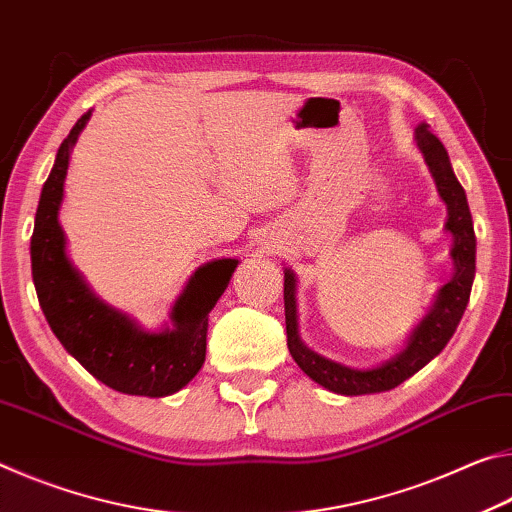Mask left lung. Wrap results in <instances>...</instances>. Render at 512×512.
I'll return each instance as SVG.
<instances>
[{"label":"left lung","mask_w":512,"mask_h":512,"mask_svg":"<svg viewBox=\"0 0 512 512\" xmlns=\"http://www.w3.org/2000/svg\"><path fill=\"white\" fill-rule=\"evenodd\" d=\"M415 142L429 165V172L438 188L440 199L447 206L445 231L454 238L451 245V263H454V276L438 290L433 306L429 308L420 324L415 326L406 347L399 354L374 367H349L338 360H331L317 354L301 340L299 335V315H297V276L290 267H283V304H286V333L288 349L301 372L311 376L322 388L335 392V395L356 397V395H376L397 388L399 383L420 372L426 363L447 347L454 335L456 326L463 317L469 292H472L474 272H476V236L472 213L467 206V195L460 186L454 170H451L449 154L442 142L429 131V124H420L415 129Z\"/></svg>","instance_id":"left-lung-1"}]
</instances>
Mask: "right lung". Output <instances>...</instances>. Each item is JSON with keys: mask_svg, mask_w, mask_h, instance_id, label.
I'll return each instance as SVG.
<instances>
[{"mask_svg": "<svg viewBox=\"0 0 512 512\" xmlns=\"http://www.w3.org/2000/svg\"><path fill=\"white\" fill-rule=\"evenodd\" d=\"M92 111L83 113L58 147L40 192L31 236V274L40 308L67 354L122 395L167 397L188 385L206 360L208 313L231 281L238 258L197 267L172 304L170 322L149 331L129 313L99 299L72 265L58 222L70 154Z\"/></svg>", "mask_w": 512, "mask_h": 512, "instance_id": "1", "label": "right lung"}]
</instances>
